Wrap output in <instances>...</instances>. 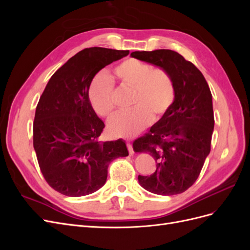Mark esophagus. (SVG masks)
<instances>
[{
	"mask_svg": "<svg viewBox=\"0 0 250 250\" xmlns=\"http://www.w3.org/2000/svg\"><path fill=\"white\" fill-rule=\"evenodd\" d=\"M127 148H128V151H129V154H133L134 153L132 145H131L130 143H127Z\"/></svg>",
	"mask_w": 250,
	"mask_h": 250,
	"instance_id": "34e87169",
	"label": "esophagus"
}]
</instances>
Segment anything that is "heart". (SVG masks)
<instances>
[{
  "label": "heart",
  "instance_id": "1",
  "mask_svg": "<svg viewBox=\"0 0 250 250\" xmlns=\"http://www.w3.org/2000/svg\"><path fill=\"white\" fill-rule=\"evenodd\" d=\"M119 84L132 89L128 112L119 115L109 124V132L116 138H133L150 124L160 121L175 100V85L170 74L163 69L129 58L113 69ZM90 105L100 117L110 120L116 108L112 102L113 85L106 75H98L88 87Z\"/></svg>",
  "mask_w": 250,
  "mask_h": 250
}]
</instances>
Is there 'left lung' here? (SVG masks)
<instances>
[{
  "instance_id": "left-lung-1",
  "label": "left lung",
  "mask_w": 250,
  "mask_h": 250,
  "mask_svg": "<svg viewBox=\"0 0 250 250\" xmlns=\"http://www.w3.org/2000/svg\"><path fill=\"white\" fill-rule=\"evenodd\" d=\"M130 56L168 72L175 85L171 108L133 142L135 152L149 153L156 162L155 172L139 175V183L157 195L184 193L198 178L210 151L215 120L208 84L197 67L175 51H135Z\"/></svg>"
}]
</instances>
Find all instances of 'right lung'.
<instances>
[{
    "mask_svg": "<svg viewBox=\"0 0 250 250\" xmlns=\"http://www.w3.org/2000/svg\"><path fill=\"white\" fill-rule=\"evenodd\" d=\"M129 54L94 47L78 52L53 74L40 98L33 147L41 171L55 191L79 197L106 183L109 164L128 155L122 140L100 142L105 127L88 100V87L104 66Z\"/></svg>",
    "mask_w": 250,
    "mask_h": 250,
    "instance_id": "1",
    "label": "right lung"
}]
</instances>
